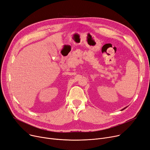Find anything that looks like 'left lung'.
Segmentation results:
<instances>
[{"mask_svg": "<svg viewBox=\"0 0 150 150\" xmlns=\"http://www.w3.org/2000/svg\"><path fill=\"white\" fill-rule=\"evenodd\" d=\"M127 108V107H125V108H124V109H122V110H121V111H122V110H124V109H125V108Z\"/></svg>", "mask_w": 150, "mask_h": 150, "instance_id": "obj_1", "label": "left lung"}]
</instances>
